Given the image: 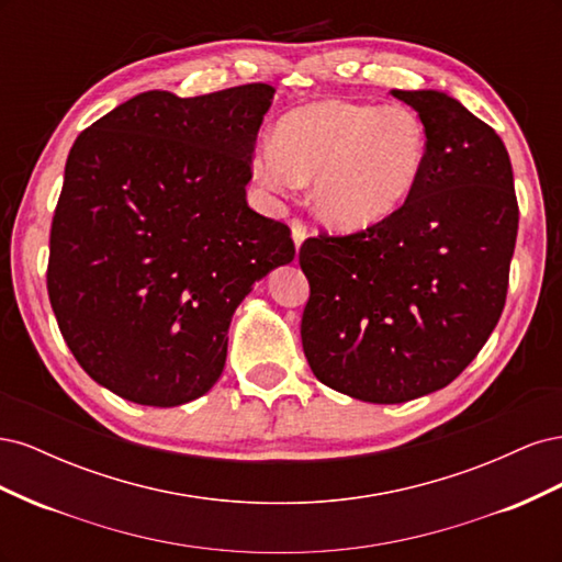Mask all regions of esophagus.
Here are the masks:
<instances>
[{"label": "esophagus", "mask_w": 562, "mask_h": 562, "mask_svg": "<svg viewBox=\"0 0 562 562\" xmlns=\"http://www.w3.org/2000/svg\"><path fill=\"white\" fill-rule=\"evenodd\" d=\"M291 232H293V241H295V248L300 250V246L304 244V239H307V236H310V229H307V225L302 223L300 217H293V220H291Z\"/></svg>", "instance_id": "obj_1"}]
</instances>
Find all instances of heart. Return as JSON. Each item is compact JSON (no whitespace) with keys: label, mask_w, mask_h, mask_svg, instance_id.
Here are the masks:
<instances>
[{"label":"heart","mask_w":562,"mask_h":562,"mask_svg":"<svg viewBox=\"0 0 562 562\" xmlns=\"http://www.w3.org/2000/svg\"><path fill=\"white\" fill-rule=\"evenodd\" d=\"M429 161V131L405 105L323 100L288 112L252 159L274 194L314 178L316 215L337 229L380 223L413 196Z\"/></svg>","instance_id":"obj_1"}]
</instances>
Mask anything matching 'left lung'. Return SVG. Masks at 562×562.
I'll list each match as a JSON object with an SVG mask.
<instances>
[{"mask_svg": "<svg viewBox=\"0 0 562 562\" xmlns=\"http://www.w3.org/2000/svg\"><path fill=\"white\" fill-rule=\"evenodd\" d=\"M429 131L413 196L368 229L312 236L302 347L318 382L368 403L448 386L495 330L508 288L518 201L495 128L440 91H398Z\"/></svg>", "mask_w": 562, "mask_h": 562, "instance_id": "left-lung-1", "label": "left lung"}]
</instances>
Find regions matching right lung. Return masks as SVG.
I'll return each instance as SVG.
<instances>
[{
  "mask_svg": "<svg viewBox=\"0 0 562 562\" xmlns=\"http://www.w3.org/2000/svg\"><path fill=\"white\" fill-rule=\"evenodd\" d=\"M271 98L269 83L147 91L81 131L67 155L48 300L77 363L112 394L155 407L206 394L234 310L295 258L288 225L246 201Z\"/></svg>",
  "mask_w": 562,
  "mask_h": 562,
  "instance_id": "obj_1",
  "label": "right lung"
}]
</instances>
